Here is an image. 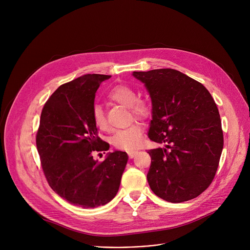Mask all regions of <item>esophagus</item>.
Listing matches in <instances>:
<instances>
[{"label": "esophagus", "mask_w": 250, "mask_h": 250, "mask_svg": "<svg viewBox=\"0 0 250 250\" xmlns=\"http://www.w3.org/2000/svg\"><path fill=\"white\" fill-rule=\"evenodd\" d=\"M136 154H137V151H130V152L127 153V155H128V157H129L130 159H133L134 157L136 156Z\"/></svg>", "instance_id": "obj_1"}]
</instances>
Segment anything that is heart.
I'll use <instances>...</instances> for the list:
<instances>
[{"label":"heart","mask_w":250,"mask_h":250,"mask_svg":"<svg viewBox=\"0 0 250 250\" xmlns=\"http://www.w3.org/2000/svg\"><path fill=\"white\" fill-rule=\"evenodd\" d=\"M108 98L118 104L128 107L130 114L136 120L146 121L152 115V105L145 98H138L136 90L128 85H117L108 93ZM94 125L101 130H107L108 124L106 117L99 105H95L92 110ZM143 139V127L134 124L125 129L116 132L111 138V144L123 151H134L140 145Z\"/></svg>","instance_id":"1"}]
</instances>
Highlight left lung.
I'll use <instances>...</instances> for the list:
<instances>
[{
    "label": "left lung",
    "mask_w": 250,
    "mask_h": 250,
    "mask_svg": "<svg viewBox=\"0 0 250 250\" xmlns=\"http://www.w3.org/2000/svg\"><path fill=\"white\" fill-rule=\"evenodd\" d=\"M152 100L149 138L166 148L149 150V186L170 203L192 200L211 185L224 138L217 104L207 88L173 69L134 72Z\"/></svg>",
    "instance_id": "8db88e82"
}]
</instances>
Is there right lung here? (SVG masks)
<instances>
[{
  "label": "right lung",
  "instance_id": "right-lung-1",
  "mask_svg": "<svg viewBox=\"0 0 250 250\" xmlns=\"http://www.w3.org/2000/svg\"><path fill=\"white\" fill-rule=\"evenodd\" d=\"M108 75L87 74L61 85L45 102L36 147L49 187L68 203L84 208L109 203L118 191L127 154L109 153L92 118L95 93Z\"/></svg>",
  "mask_w": 250,
  "mask_h": 250
}]
</instances>
